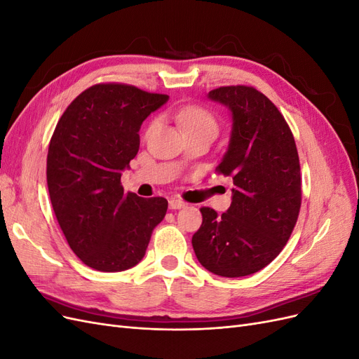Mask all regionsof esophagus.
Instances as JSON below:
<instances>
[{"label":"esophagus","mask_w":359,"mask_h":359,"mask_svg":"<svg viewBox=\"0 0 359 359\" xmlns=\"http://www.w3.org/2000/svg\"><path fill=\"white\" fill-rule=\"evenodd\" d=\"M186 205H187L186 202H184L182 199H178V198H172L169 201V208L170 210H180V208H184Z\"/></svg>","instance_id":"esophagus-1"}]
</instances>
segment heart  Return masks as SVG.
Returning a JSON list of instances; mask_svg holds the SVG:
<instances>
[{
    "label": "heart",
    "instance_id": "heart-1",
    "mask_svg": "<svg viewBox=\"0 0 359 359\" xmlns=\"http://www.w3.org/2000/svg\"><path fill=\"white\" fill-rule=\"evenodd\" d=\"M172 116L177 121V124L181 127L184 135L201 132V130H212V132L217 133L215 116L203 106H199V104L181 106L172 112ZM154 124H156L154 121L151 123L148 130L153 128Z\"/></svg>",
    "mask_w": 359,
    "mask_h": 359
}]
</instances>
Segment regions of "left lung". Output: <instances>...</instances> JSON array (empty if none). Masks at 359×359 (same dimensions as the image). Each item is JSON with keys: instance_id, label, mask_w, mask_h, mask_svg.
I'll use <instances>...</instances> for the list:
<instances>
[{"instance_id": "8db88e82", "label": "left lung", "mask_w": 359, "mask_h": 359, "mask_svg": "<svg viewBox=\"0 0 359 359\" xmlns=\"http://www.w3.org/2000/svg\"><path fill=\"white\" fill-rule=\"evenodd\" d=\"M208 97L232 112V135L219 173L232 177V203L222 215L202 206L191 244L202 266L222 277H244L280 255L301 208V169L285 116L253 86L231 85Z\"/></svg>"}]
</instances>
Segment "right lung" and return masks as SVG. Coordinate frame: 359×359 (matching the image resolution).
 <instances>
[{
  "mask_svg": "<svg viewBox=\"0 0 359 359\" xmlns=\"http://www.w3.org/2000/svg\"><path fill=\"white\" fill-rule=\"evenodd\" d=\"M169 99L127 83H97L67 106L48 149L49 198L61 231L85 265L118 273L139 264L165 219V198L124 193L121 172L139 151L145 118Z\"/></svg>",
  "mask_w": 359,
  "mask_h": 359,
  "instance_id": "1",
  "label": "right lung"
}]
</instances>
